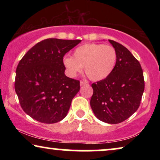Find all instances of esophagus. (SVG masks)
I'll list each match as a JSON object with an SVG mask.
<instances>
[{
    "label": "esophagus",
    "instance_id": "34e87169",
    "mask_svg": "<svg viewBox=\"0 0 160 160\" xmlns=\"http://www.w3.org/2000/svg\"><path fill=\"white\" fill-rule=\"evenodd\" d=\"M88 84V82H83V81H81L80 82V86H84V85H85V84Z\"/></svg>",
    "mask_w": 160,
    "mask_h": 160
}]
</instances>
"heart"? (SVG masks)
<instances>
[{
    "label": "heart",
    "instance_id": "1",
    "mask_svg": "<svg viewBox=\"0 0 160 160\" xmlns=\"http://www.w3.org/2000/svg\"><path fill=\"white\" fill-rule=\"evenodd\" d=\"M117 60V51L112 46L86 43L74 50L73 58L64 57L62 62L71 77H75L84 67L87 77L98 82L105 79L112 73Z\"/></svg>",
    "mask_w": 160,
    "mask_h": 160
}]
</instances>
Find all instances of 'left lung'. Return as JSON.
I'll list each match as a JSON object with an SVG mask.
<instances>
[{"label": "left lung", "instance_id": "1", "mask_svg": "<svg viewBox=\"0 0 160 160\" xmlns=\"http://www.w3.org/2000/svg\"><path fill=\"white\" fill-rule=\"evenodd\" d=\"M108 41L117 51V64L108 77L92 84L90 106L100 121L118 124L138 108L144 91L143 73L139 62L126 47Z\"/></svg>", "mask_w": 160, "mask_h": 160}]
</instances>
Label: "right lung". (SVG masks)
<instances>
[{
    "mask_svg": "<svg viewBox=\"0 0 160 160\" xmlns=\"http://www.w3.org/2000/svg\"><path fill=\"white\" fill-rule=\"evenodd\" d=\"M81 40L47 38L36 43L19 61L14 87L23 111L42 123L66 117L79 81L65 74L63 57Z\"/></svg>",
    "mask_w": 160,
    "mask_h": 160,
    "instance_id": "add662e5",
    "label": "right lung"
}]
</instances>
